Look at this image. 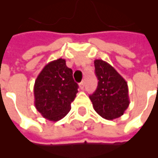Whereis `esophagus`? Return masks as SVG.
Returning <instances> with one entry per match:
<instances>
[{
  "label": "esophagus",
  "instance_id": "1",
  "mask_svg": "<svg viewBox=\"0 0 158 158\" xmlns=\"http://www.w3.org/2000/svg\"><path fill=\"white\" fill-rule=\"evenodd\" d=\"M79 88H80V89H84V82H81V83L79 84Z\"/></svg>",
  "mask_w": 158,
  "mask_h": 158
}]
</instances>
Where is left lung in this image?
<instances>
[{"instance_id": "left-lung-1", "label": "left lung", "mask_w": 158, "mask_h": 158, "mask_svg": "<svg viewBox=\"0 0 158 158\" xmlns=\"http://www.w3.org/2000/svg\"><path fill=\"white\" fill-rule=\"evenodd\" d=\"M98 88L89 96L95 111L106 120H114L125 113L130 105L127 82L114 67L102 60H95Z\"/></svg>"}]
</instances>
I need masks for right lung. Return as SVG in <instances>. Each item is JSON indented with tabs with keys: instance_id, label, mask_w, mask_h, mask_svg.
<instances>
[{
	"instance_id": "add662e5",
	"label": "right lung",
	"mask_w": 158,
	"mask_h": 158,
	"mask_svg": "<svg viewBox=\"0 0 158 158\" xmlns=\"http://www.w3.org/2000/svg\"><path fill=\"white\" fill-rule=\"evenodd\" d=\"M78 88L65 60L59 58L49 62L38 74L33 87L36 109L51 121L61 120L71 109Z\"/></svg>"
}]
</instances>
